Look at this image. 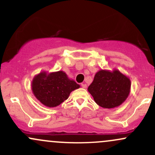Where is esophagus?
<instances>
[{
    "mask_svg": "<svg viewBox=\"0 0 155 155\" xmlns=\"http://www.w3.org/2000/svg\"><path fill=\"white\" fill-rule=\"evenodd\" d=\"M81 87H82L83 88H87V84H85V83H82V84H81Z\"/></svg>",
    "mask_w": 155,
    "mask_h": 155,
    "instance_id": "34e87169",
    "label": "esophagus"
}]
</instances>
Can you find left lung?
Returning a JSON list of instances; mask_svg holds the SVG:
<instances>
[{"label": "left lung", "mask_w": 155, "mask_h": 155, "mask_svg": "<svg viewBox=\"0 0 155 155\" xmlns=\"http://www.w3.org/2000/svg\"><path fill=\"white\" fill-rule=\"evenodd\" d=\"M130 87V80L120 71L101 70L95 75L87 90L97 104L110 109L119 106L127 99Z\"/></svg>", "instance_id": "obj_1"}]
</instances>
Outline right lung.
Returning a JSON list of instances; mask_svg holds the SVG:
<instances>
[{
  "mask_svg": "<svg viewBox=\"0 0 155 155\" xmlns=\"http://www.w3.org/2000/svg\"><path fill=\"white\" fill-rule=\"evenodd\" d=\"M79 87L74 80L69 79L63 71L49 74L40 73L34 78L31 85L34 95L48 107L58 106Z\"/></svg>",
  "mask_w": 155,
  "mask_h": 155,
  "instance_id": "add662e5",
  "label": "right lung"
}]
</instances>
